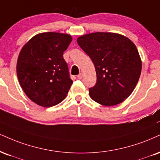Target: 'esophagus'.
Here are the masks:
<instances>
[{"instance_id": "esophagus-1", "label": "esophagus", "mask_w": 160, "mask_h": 160, "mask_svg": "<svg viewBox=\"0 0 160 160\" xmlns=\"http://www.w3.org/2000/svg\"><path fill=\"white\" fill-rule=\"evenodd\" d=\"M82 76H83V75H82V73H80V74L78 75V78L80 80V79L82 78Z\"/></svg>"}]
</instances>
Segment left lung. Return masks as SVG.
<instances>
[{
	"mask_svg": "<svg viewBox=\"0 0 160 160\" xmlns=\"http://www.w3.org/2000/svg\"><path fill=\"white\" fill-rule=\"evenodd\" d=\"M78 45L92 59L97 82L89 88L91 98L110 107L131 95L142 72V60L135 44L115 32H96L77 38Z\"/></svg>",
	"mask_w": 160,
	"mask_h": 160,
	"instance_id": "obj_1",
	"label": "left lung"
}]
</instances>
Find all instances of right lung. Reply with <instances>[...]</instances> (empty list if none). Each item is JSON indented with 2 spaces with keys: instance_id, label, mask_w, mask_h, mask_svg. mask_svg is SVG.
I'll return each mask as SVG.
<instances>
[{
  "instance_id": "1",
  "label": "right lung",
  "mask_w": 160,
  "mask_h": 160,
  "mask_svg": "<svg viewBox=\"0 0 160 160\" xmlns=\"http://www.w3.org/2000/svg\"><path fill=\"white\" fill-rule=\"evenodd\" d=\"M72 41L67 33L41 32L21 50L17 76L23 91L36 104L51 107L66 98L73 81L63 52Z\"/></svg>"
}]
</instances>
